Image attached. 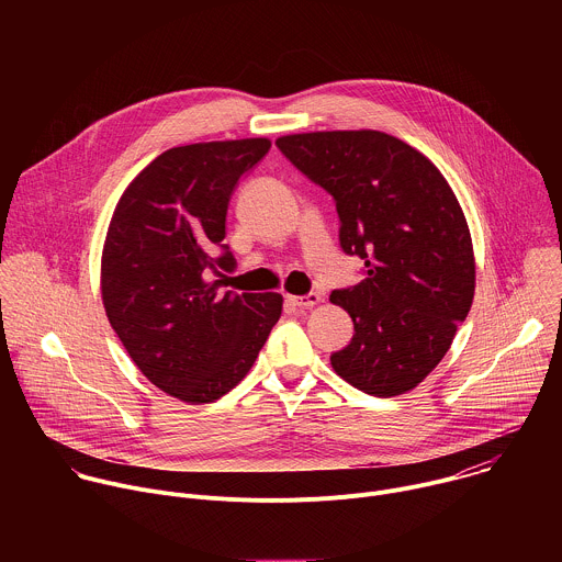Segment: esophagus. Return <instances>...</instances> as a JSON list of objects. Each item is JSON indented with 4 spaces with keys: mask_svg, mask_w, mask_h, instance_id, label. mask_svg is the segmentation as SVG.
I'll use <instances>...</instances> for the list:
<instances>
[{
    "mask_svg": "<svg viewBox=\"0 0 562 562\" xmlns=\"http://www.w3.org/2000/svg\"><path fill=\"white\" fill-rule=\"evenodd\" d=\"M286 302L297 306V308H308V306H315V304L323 302V293L311 291L306 295H286Z\"/></svg>",
    "mask_w": 562,
    "mask_h": 562,
    "instance_id": "esophagus-1",
    "label": "esophagus"
}]
</instances>
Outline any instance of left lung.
Segmentation results:
<instances>
[{
    "label": "left lung",
    "instance_id": "8db88e82",
    "mask_svg": "<svg viewBox=\"0 0 562 562\" xmlns=\"http://www.w3.org/2000/svg\"><path fill=\"white\" fill-rule=\"evenodd\" d=\"M276 146L334 198L340 247L364 262L362 282L331 293L356 331L331 367L369 395L412 391L473 302L471 235L451 187L420 150L380 131L297 133Z\"/></svg>",
    "mask_w": 562,
    "mask_h": 562
}]
</instances>
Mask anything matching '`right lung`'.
Masks as SVG:
<instances>
[{
  "label": "right lung",
  "instance_id": "right-lung-1",
  "mask_svg": "<svg viewBox=\"0 0 562 562\" xmlns=\"http://www.w3.org/2000/svg\"><path fill=\"white\" fill-rule=\"evenodd\" d=\"M269 148L267 137L169 148L126 187L109 224V323L137 369L189 405L243 380L282 313L280 293H222L211 280L235 269L222 245L228 200Z\"/></svg>",
  "mask_w": 562,
  "mask_h": 562
}]
</instances>
